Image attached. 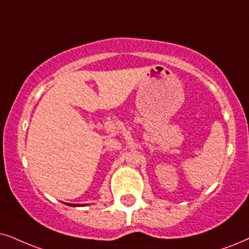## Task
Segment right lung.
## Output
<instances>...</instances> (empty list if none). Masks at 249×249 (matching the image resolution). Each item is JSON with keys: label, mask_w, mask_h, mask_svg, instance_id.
Masks as SVG:
<instances>
[{"label": "right lung", "mask_w": 249, "mask_h": 249, "mask_svg": "<svg viewBox=\"0 0 249 249\" xmlns=\"http://www.w3.org/2000/svg\"><path fill=\"white\" fill-rule=\"evenodd\" d=\"M71 206H73V207H74V204H72V203H71Z\"/></svg>", "instance_id": "1"}]
</instances>
